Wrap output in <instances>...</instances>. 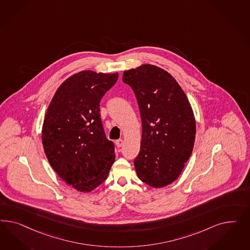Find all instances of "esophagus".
Wrapping results in <instances>:
<instances>
[{
	"label": "esophagus",
	"mask_w": 250,
	"mask_h": 250,
	"mask_svg": "<svg viewBox=\"0 0 250 250\" xmlns=\"http://www.w3.org/2000/svg\"><path fill=\"white\" fill-rule=\"evenodd\" d=\"M123 144H124L123 139H118V140H116V142H115V145H116L117 147H121Z\"/></svg>",
	"instance_id": "obj_1"
}]
</instances>
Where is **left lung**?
<instances>
[{
	"label": "left lung",
	"mask_w": 250,
	"mask_h": 250,
	"mask_svg": "<svg viewBox=\"0 0 250 250\" xmlns=\"http://www.w3.org/2000/svg\"><path fill=\"white\" fill-rule=\"evenodd\" d=\"M123 82L135 92L142 120L138 178L153 188L174 182L194 145L196 123L189 100L174 78L150 64L125 70Z\"/></svg>",
	"instance_id": "8db88e82"
}]
</instances>
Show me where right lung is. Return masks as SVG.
Instances as JSON below:
<instances>
[{
  "label": "right lung",
  "instance_id": "right-lung-1",
  "mask_svg": "<svg viewBox=\"0 0 250 250\" xmlns=\"http://www.w3.org/2000/svg\"><path fill=\"white\" fill-rule=\"evenodd\" d=\"M117 79L118 73H76L59 87L47 108L42 128L45 156L77 190L97 188L114 162V144L106 138L100 102Z\"/></svg>",
  "mask_w": 250,
  "mask_h": 250
}]
</instances>
